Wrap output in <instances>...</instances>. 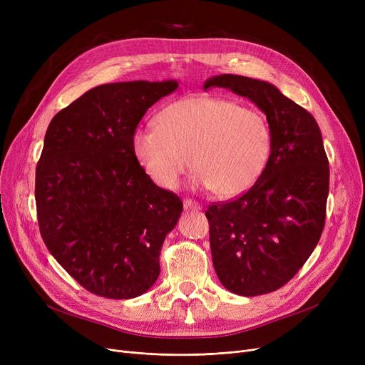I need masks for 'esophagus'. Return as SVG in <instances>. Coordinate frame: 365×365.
<instances>
[{
	"label": "esophagus",
	"instance_id": "1",
	"mask_svg": "<svg viewBox=\"0 0 365 365\" xmlns=\"http://www.w3.org/2000/svg\"><path fill=\"white\" fill-rule=\"evenodd\" d=\"M183 207H185L186 210H201V208H202V205H201L198 201L192 200V198H186V200L183 201Z\"/></svg>",
	"mask_w": 365,
	"mask_h": 365
}]
</instances>
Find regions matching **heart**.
<instances>
[{
  "label": "heart",
  "mask_w": 365,
  "mask_h": 365,
  "mask_svg": "<svg viewBox=\"0 0 365 365\" xmlns=\"http://www.w3.org/2000/svg\"><path fill=\"white\" fill-rule=\"evenodd\" d=\"M271 148L272 133L263 113L215 96L173 102L157 115V127L133 134L134 155L157 185L176 189L194 160L198 182L219 197L252 187Z\"/></svg>",
  "instance_id": "heart-1"
}]
</instances>
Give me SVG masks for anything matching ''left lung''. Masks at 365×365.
Wrapping results in <instances>:
<instances>
[{"label":"left lung","instance_id":"left-lung-1","mask_svg":"<svg viewBox=\"0 0 365 365\" xmlns=\"http://www.w3.org/2000/svg\"><path fill=\"white\" fill-rule=\"evenodd\" d=\"M223 87L248 98L272 133L269 160L241 197L208 205L210 247L225 289L260 296L289 282L317 247L327 208L330 168L312 115L272 84L225 73L204 88Z\"/></svg>","mask_w":365,"mask_h":365}]
</instances>
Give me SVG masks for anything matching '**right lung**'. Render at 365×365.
<instances>
[{"mask_svg": "<svg viewBox=\"0 0 365 365\" xmlns=\"http://www.w3.org/2000/svg\"><path fill=\"white\" fill-rule=\"evenodd\" d=\"M176 81L98 86L51 120L35 170L48 252L96 296L131 299L160 277V255L182 200L152 182L133 150L145 112Z\"/></svg>", "mask_w": 365, "mask_h": 365, "instance_id": "add662e5", "label": "right lung"}]
</instances>
